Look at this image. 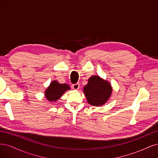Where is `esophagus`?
Listing matches in <instances>:
<instances>
[{"label":"esophagus","mask_w":158,"mask_h":158,"mask_svg":"<svg viewBox=\"0 0 158 158\" xmlns=\"http://www.w3.org/2000/svg\"><path fill=\"white\" fill-rule=\"evenodd\" d=\"M72 88H73L75 90H78L80 88V84L78 83H76L75 84H73V85H72Z\"/></svg>","instance_id":"obj_1"}]
</instances>
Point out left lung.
I'll list each match as a JSON object with an SVG mask.
<instances>
[{
  "label": "left lung",
  "mask_w": 158,
  "mask_h": 158,
  "mask_svg": "<svg viewBox=\"0 0 158 158\" xmlns=\"http://www.w3.org/2000/svg\"><path fill=\"white\" fill-rule=\"evenodd\" d=\"M83 92L89 104L99 107L106 103L112 94L113 89L107 80L94 75L88 79V84L83 88Z\"/></svg>",
  "instance_id": "obj_1"
}]
</instances>
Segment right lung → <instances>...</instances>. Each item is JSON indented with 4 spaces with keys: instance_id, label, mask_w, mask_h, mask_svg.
I'll list each match as a JSON object with an SVG mask.
<instances>
[{
    "instance_id": "add662e5",
    "label": "right lung",
    "mask_w": 158,
    "mask_h": 158,
    "mask_svg": "<svg viewBox=\"0 0 158 158\" xmlns=\"http://www.w3.org/2000/svg\"><path fill=\"white\" fill-rule=\"evenodd\" d=\"M69 89L70 87L68 84H60L58 81L53 80L45 90V97L49 102H55Z\"/></svg>"
}]
</instances>
